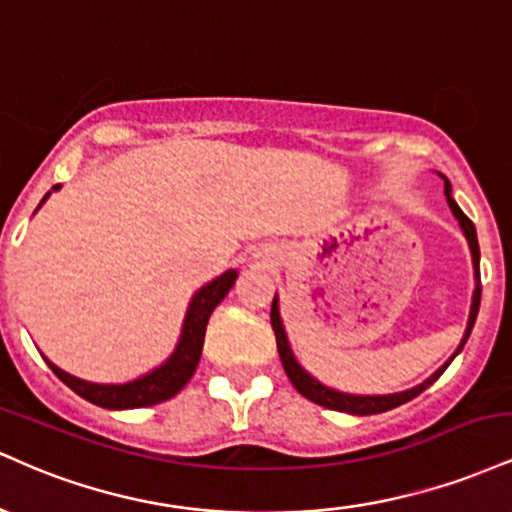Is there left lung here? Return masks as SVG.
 Wrapping results in <instances>:
<instances>
[{"mask_svg":"<svg viewBox=\"0 0 512 512\" xmlns=\"http://www.w3.org/2000/svg\"><path fill=\"white\" fill-rule=\"evenodd\" d=\"M445 197H448V204L452 209V214H455V219L460 221V228L464 233V238H467L469 243V250H472V262H474V279H477V286H474V296H472V310H469V320H467V330H464V337L460 346H457L455 356L460 354L462 346L467 344L469 334H472V327L474 322H477V313H479V303H481V276H479V240H477V231H474V223L467 219V214L457 207V202L452 199L450 195V182L445 180ZM272 330L276 334V349H279V356H281V366H284L286 375H289V380L296 387L298 392L305 399H310V402L320 404V407H327V409H334V411H346V414H358V416H368V414H383V411H390L399 407V404L409 402V399H414L416 395H421V392L426 390V387H431L436 380L443 375V370L450 366V361L455 356L450 358L445 366H440L436 373L431 375V378L424 380L421 385L411 387V390H404V392H395V395H346V392H339V390H332V387L322 385L320 380H315L313 375L305 373L301 363L296 361V356H293L291 351V344L289 339H286V330H284V322H281V315H279V298L274 296L272 301Z\"/></svg>","mask_w":512,"mask_h":512,"instance_id":"1","label":"left lung"}]
</instances>
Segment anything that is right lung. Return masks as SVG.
Returning <instances> with one entry per match:
<instances>
[{
	"label": "right lung",
	"instance_id": "1",
	"mask_svg": "<svg viewBox=\"0 0 512 512\" xmlns=\"http://www.w3.org/2000/svg\"><path fill=\"white\" fill-rule=\"evenodd\" d=\"M52 190H60V185H55ZM52 195L43 197V202ZM40 202V204H43ZM38 204V207H40ZM236 269H228L221 276H216L214 281H209L207 286H202L195 296H192L190 308H187L185 322H182L180 342L175 346V351L170 354L166 363L151 370V373L142 375L137 380H129L122 385H98V383H86V380L74 378V375L64 373L62 368H57L55 363L48 366L52 373L62 380L64 385L72 387L79 397H84L86 402L98 404L103 409H139V407H151V404L166 402V399L175 397L182 387L187 385V380L195 373L199 356H202L204 346V332H207V322L214 308L219 305L226 293L236 284Z\"/></svg>",
	"mask_w": 512,
	"mask_h": 512
}]
</instances>
